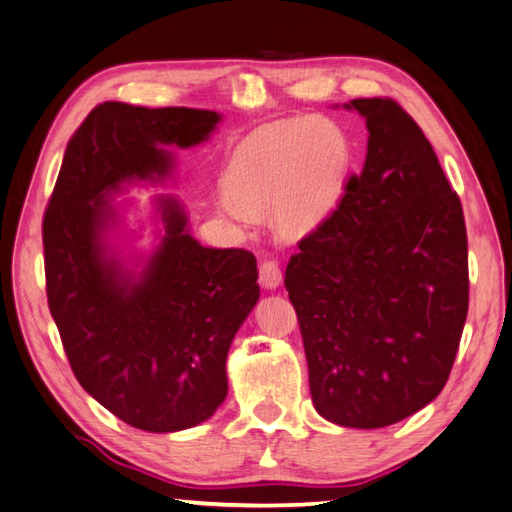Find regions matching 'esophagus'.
<instances>
[{
    "instance_id": "obj_1",
    "label": "esophagus",
    "mask_w": 512,
    "mask_h": 512,
    "mask_svg": "<svg viewBox=\"0 0 512 512\" xmlns=\"http://www.w3.org/2000/svg\"><path fill=\"white\" fill-rule=\"evenodd\" d=\"M258 274H260V285L265 289H276L281 285V267H278L276 260H263L258 267Z\"/></svg>"
}]
</instances>
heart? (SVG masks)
<instances>
[{"instance_id":"1","label":"heart","mask_w":512,"mask_h":512,"mask_svg":"<svg viewBox=\"0 0 512 512\" xmlns=\"http://www.w3.org/2000/svg\"><path fill=\"white\" fill-rule=\"evenodd\" d=\"M352 142L325 118H296L265 127L238 144L225 167L227 194L218 207L238 223L274 205L285 234H307L332 214L352 169Z\"/></svg>"}]
</instances>
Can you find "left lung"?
Listing matches in <instances>:
<instances>
[{"label":"left lung","instance_id":"1","mask_svg":"<svg viewBox=\"0 0 512 512\" xmlns=\"http://www.w3.org/2000/svg\"><path fill=\"white\" fill-rule=\"evenodd\" d=\"M368 127L361 176L289 258L316 412L385 428L446 385L468 316L459 196L419 124L390 98L345 104Z\"/></svg>","mask_w":512,"mask_h":512}]
</instances>
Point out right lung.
Segmentation results:
<instances>
[{
	"instance_id": "obj_1",
	"label": "right lung",
	"mask_w": 512,
	"mask_h": 512,
	"mask_svg": "<svg viewBox=\"0 0 512 512\" xmlns=\"http://www.w3.org/2000/svg\"><path fill=\"white\" fill-rule=\"evenodd\" d=\"M223 115L104 102L66 147L44 214L46 296L75 379L133 428L178 432L227 397V352L260 296L256 258L200 245L182 202L153 198L162 225L147 258L120 256L113 196L173 176L167 147L189 149Z\"/></svg>"
}]
</instances>
